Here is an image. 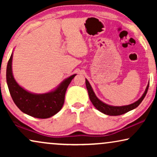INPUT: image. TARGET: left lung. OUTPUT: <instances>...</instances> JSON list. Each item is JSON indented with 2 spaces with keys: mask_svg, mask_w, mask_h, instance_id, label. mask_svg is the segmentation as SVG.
<instances>
[{
  "mask_svg": "<svg viewBox=\"0 0 157 157\" xmlns=\"http://www.w3.org/2000/svg\"><path fill=\"white\" fill-rule=\"evenodd\" d=\"M86 89L88 90V93H89L90 100H91V103L93 104L94 106L96 107V109H98V111L102 112L103 113H104V114L109 116H119L124 114V113L128 112V111H129L131 110H133V109L136 108V107L141 104L146 94L147 93L149 83V84L147 85V89H146L142 96H141L138 101H136V102L133 103L132 104L122 106H110V105L105 104V103L102 102L101 101H100L97 97H96V96L95 95V94H94L93 89H92L91 85H90V83L89 81H88L87 79H86Z\"/></svg>",
  "mask_w": 157,
  "mask_h": 157,
  "instance_id": "1",
  "label": "left lung"
}]
</instances>
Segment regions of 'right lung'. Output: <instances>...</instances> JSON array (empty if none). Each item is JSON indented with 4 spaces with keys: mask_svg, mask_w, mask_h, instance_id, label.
Segmentation results:
<instances>
[{
    "mask_svg": "<svg viewBox=\"0 0 157 157\" xmlns=\"http://www.w3.org/2000/svg\"><path fill=\"white\" fill-rule=\"evenodd\" d=\"M13 53L6 68V81L10 96L18 108L23 113L38 118L47 119L57 113L64 104L66 89L76 74L65 79L54 91L42 94H32L20 86L12 73Z\"/></svg>",
    "mask_w": 157,
    "mask_h": 157,
    "instance_id": "add662e5",
    "label": "right lung"
}]
</instances>
